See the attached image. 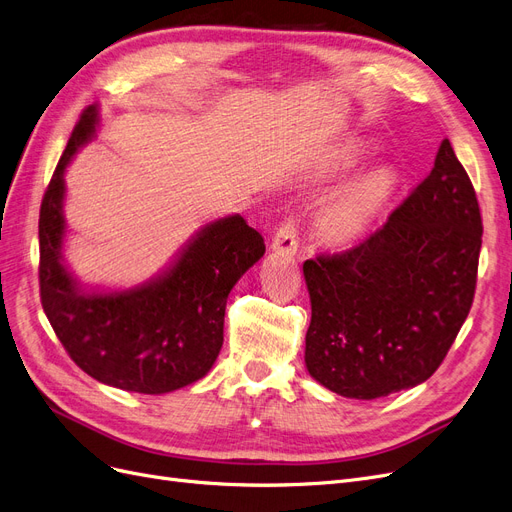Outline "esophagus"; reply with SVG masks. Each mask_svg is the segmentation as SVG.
Returning a JSON list of instances; mask_svg holds the SVG:
<instances>
[{
	"label": "esophagus",
	"instance_id": "1",
	"mask_svg": "<svg viewBox=\"0 0 512 512\" xmlns=\"http://www.w3.org/2000/svg\"><path fill=\"white\" fill-rule=\"evenodd\" d=\"M297 246H299V225H297V219L289 215L278 225V230L272 238V249L285 255H295Z\"/></svg>",
	"mask_w": 512,
	"mask_h": 512
}]
</instances>
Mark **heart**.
Masks as SVG:
<instances>
[{
    "instance_id": "obj_1",
    "label": "heart",
    "mask_w": 512,
    "mask_h": 512,
    "mask_svg": "<svg viewBox=\"0 0 512 512\" xmlns=\"http://www.w3.org/2000/svg\"><path fill=\"white\" fill-rule=\"evenodd\" d=\"M392 189L388 170H375L344 187L323 211L320 234L333 244H346L361 234L380 211Z\"/></svg>"
}]
</instances>
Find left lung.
I'll list each match as a JSON object with an SVG mask.
<instances>
[{
	"mask_svg": "<svg viewBox=\"0 0 512 512\" xmlns=\"http://www.w3.org/2000/svg\"><path fill=\"white\" fill-rule=\"evenodd\" d=\"M481 236L475 187L445 139L430 175L380 230L304 263L314 380L363 401L426 382L475 299Z\"/></svg>",
	"mask_w": 512,
	"mask_h": 512,
	"instance_id": "1",
	"label": "left lung"
}]
</instances>
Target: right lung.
<instances>
[{"label":"right lung","instance_id":"add662e5","mask_svg":"<svg viewBox=\"0 0 512 512\" xmlns=\"http://www.w3.org/2000/svg\"><path fill=\"white\" fill-rule=\"evenodd\" d=\"M97 107L75 124L40 208V297L71 361L94 380L164 394L208 373L223 346L227 295L266 253L240 215L219 219L187 244L175 266L143 287L82 293L61 261L65 166L97 130Z\"/></svg>","mask_w":512,"mask_h":512}]
</instances>
